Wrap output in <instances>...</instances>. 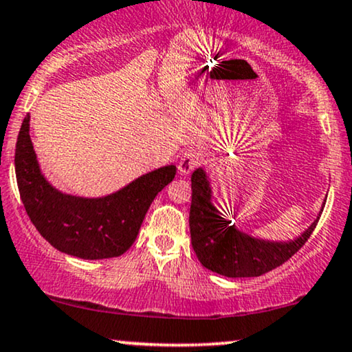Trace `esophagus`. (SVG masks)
I'll return each instance as SVG.
<instances>
[{
  "label": "esophagus",
  "instance_id": "34e87169",
  "mask_svg": "<svg viewBox=\"0 0 352 352\" xmlns=\"http://www.w3.org/2000/svg\"><path fill=\"white\" fill-rule=\"evenodd\" d=\"M203 161V153L199 149H190L184 154L179 162V170L182 175H188L197 168Z\"/></svg>",
  "mask_w": 352,
  "mask_h": 352
}]
</instances>
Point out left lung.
I'll return each mask as SVG.
<instances>
[{
  "label": "left lung",
  "mask_w": 352,
  "mask_h": 352,
  "mask_svg": "<svg viewBox=\"0 0 352 352\" xmlns=\"http://www.w3.org/2000/svg\"><path fill=\"white\" fill-rule=\"evenodd\" d=\"M191 245L204 268L228 278H255L278 268L304 247L322 216L291 240H268L243 232L214 204L211 180L203 167L191 173Z\"/></svg>",
  "instance_id": "obj_1"
}]
</instances>
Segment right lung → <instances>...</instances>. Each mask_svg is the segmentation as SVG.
Masks as SVG:
<instances>
[{
    "instance_id": "1",
    "label": "right lung",
    "mask_w": 352,
    "mask_h": 352,
    "mask_svg": "<svg viewBox=\"0 0 352 352\" xmlns=\"http://www.w3.org/2000/svg\"><path fill=\"white\" fill-rule=\"evenodd\" d=\"M29 131L30 115L17 136L16 179L25 211L42 237L56 250L82 260L123 255L140 234L151 203L173 180L177 167L170 164L154 168L105 197H78L47 180Z\"/></svg>"
}]
</instances>
